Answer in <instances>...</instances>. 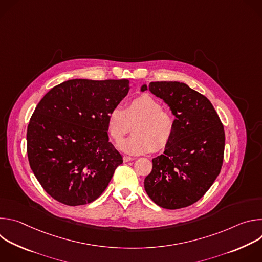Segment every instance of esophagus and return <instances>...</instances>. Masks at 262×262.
Masks as SVG:
<instances>
[{
  "instance_id": "1",
  "label": "esophagus",
  "mask_w": 262,
  "mask_h": 262,
  "mask_svg": "<svg viewBox=\"0 0 262 262\" xmlns=\"http://www.w3.org/2000/svg\"><path fill=\"white\" fill-rule=\"evenodd\" d=\"M134 160H135L134 158H132V157H128V156H124V157H123V162H124V163H127V162L134 161Z\"/></svg>"
}]
</instances>
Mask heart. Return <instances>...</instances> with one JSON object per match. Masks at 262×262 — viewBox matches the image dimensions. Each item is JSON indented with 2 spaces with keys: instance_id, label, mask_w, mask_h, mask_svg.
<instances>
[{
  "instance_id": "1",
  "label": "heart",
  "mask_w": 262,
  "mask_h": 262,
  "mask_svg": "<svg viewBox=\"0 0 262 262\" xmlns=\"http://www.w3.org/2000/svg\"><path fill=\"white\" fill-rule=\"evenodd\" d=\"M133 125L134 135L119 142L117 147L124 154L139 156L164 149L173 136L175 121L158 99L143 94L132 100L125 110L120 106L112 108L106 117L107 133L116 142Z\"/></svg>"
}]
</instances>
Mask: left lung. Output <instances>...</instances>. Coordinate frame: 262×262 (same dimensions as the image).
I'll list each match as a JSON object with an SVG mask.
<instances>
[{"label": "left lung", "instance_id": "obj_1", "mask_svg": "<svg viewBox=\"0 0 262 262\" xmlns=\"http://www.w3.org/2000/svg\"><path fill=\"white\" fill-rule=\"evenodd\" d=\"M163 99L175 116L173 136L163 155L152 159L144 180L147 195L159 206L178 209L197 202L220 174L225 133L211 102L180 82L141 86Z\"/></svg>", "mask_w": 262, "mask_h": 262}]
</instances>
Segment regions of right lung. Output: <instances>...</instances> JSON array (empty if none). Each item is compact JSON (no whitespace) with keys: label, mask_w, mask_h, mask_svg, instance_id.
I'll list each match as a JSON object with an SVG mask.
<instances>
[{"label":"right lung","mask_w":262,"mask_h":262,"mask_svg":"<svg viewBox=\"0 0 262 262\" xmlns=\"http://www.w3.org/2000/svg\"><path fill=\"white\" fill-rule=\"evenodd\" d=\"M129 88L128 80H68L37 104L27 130L28 159L55 200L84 205L106 189L123 163L108 141L106 117Z\"/></svg>","instance_id":"obj_1"}]
</instances>
